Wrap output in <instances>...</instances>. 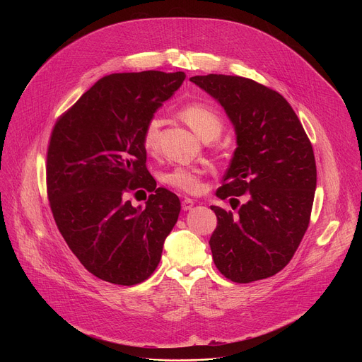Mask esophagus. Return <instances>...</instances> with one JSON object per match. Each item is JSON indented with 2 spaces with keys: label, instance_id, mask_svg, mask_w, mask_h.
Returning a JSON list of instances; mask_svg holds the SVG:
<instances>
[{
  "label": "esophagus",
  "instance_id": "1",
  "mask_svg": "<svg viewBox=\"0 0 362 362\" xmlns=\"http://www.w3.org/2000/svg\"><path fill=\"white\" fill-rule=\"evenodd\" d=\"M194 206V202H193V199H189V197H186L183 202H182V209L183 211H190L192 208Z\"/></svg>",
  "mask_w": 362,
  "mask_h": 362
}]
</instances>
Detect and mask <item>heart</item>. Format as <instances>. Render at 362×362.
<instances>
[{
	"label": "heart",
	"instance_id": "1",
	"mask_svg": "<svg viewBox=\"0 0 362 362\" xmlns=\"http://www.w3.org/2000/svg\"><path fill=\"white\" fill-rule=\"evenodd\" d=\"M177 116L204 141L215 140L223 127L221 116L212 107L204 105H187L177 113ZM159 127L160 123L158 119H151L146 124L141 136V143L146 150L154 151L158 148ZM202 176L203 170L199 168L177 166L163 175V182L168 186L186 193H199L203 187Z\"/></svg>",
	"mask_w": 362,
	"mask_h": 362
}]
</instances>
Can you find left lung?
Returning a JSON list of instances; mask_svg holds the SVG:
<instances>
[{"label":"left lung","instance_id":"left-lung-1","mask_svg":"<svg viewBox=\"0 0 362 362\" xmlns=\"http://www.w3.org/2000/svg\"><path fill=\"white\" fill-rule=\"evenodd\" d=\"M190 81L219 103L235 127L236 148L216 196L239 204L235 196L247 194L236 215L211 206L218 218L209 240L215 265L238 284L274 276L292 259L311 218L317 189L313 144L278 91L238 76H194Z\"/></svg>","mask_w":362,"mask_h":362}]
</instances>
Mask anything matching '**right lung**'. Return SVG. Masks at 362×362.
Here are the masks:
<instances>
[{"label":"right lung","instance_id":"obj_1","mask_svg":"<svg viewBox=\"0 0 362 362\" xmlns=\"http://www.w3.org/2000/svg\"><path fill=\"white\" fill-rule=\"evenodd\" d=\"M185 73H119L100 78L56 123L47 151V193L71 252L94 276L136 285L158 268L180 214L179 197L146 168V124ZM143 187L146 208L125 197Z\"/></svg>","mask_w":362,"mask_h":362}]
</instances>
